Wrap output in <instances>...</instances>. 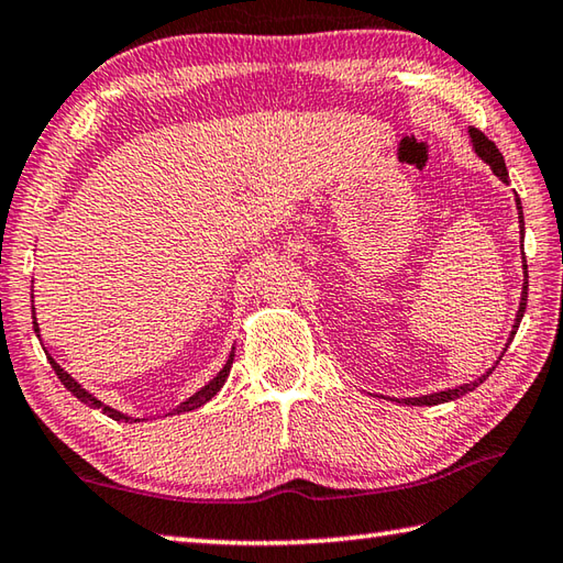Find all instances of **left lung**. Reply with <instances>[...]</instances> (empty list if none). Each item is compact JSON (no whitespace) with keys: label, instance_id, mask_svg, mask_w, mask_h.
Masks as SVG:
<instances>
[{"label":"left lung","instance_id":"obj_1","mask_svg":"<svg viewBox=\"0 0 563 563\" xmlns=\"http://www.w3.org/2000/svg\"><path fill=\"white\" fill-rule=\"evenodd\" d=\"M468 139H471V143H473V151H476V156L483 161V163H488L490 165V170L498 175V178L503 180V183H510V175H508V168H505V161H503V153L498 151V146H495V143L483 134V131H478V129H468ZM515 205H517V209H520V231L525 234V217H522V202H520V197H517V192H515ZM530 278V275H527V263H525V283H522V297H520V310H517V314H515V324H512V332H510V341L515 339V334H517V327H520V322H522V317H525V310H527V280ZM508 341V344H510ZM508 344H505V349H503V354L505 351H508ZM503 354H500V358H503ZM500 358L495 361V366H498L500 363ZM495 366L493 368H488L486 373H483L481 378H476V380H471V383H464V385H456V388H446V390H439V393H429V395H420V398H405L402 402L405 405H442V402H449V400H456V398H464L466 393H473L478 388V385L486 380L490 373L495 371Z\"/></svg>","mask_w":563,"mask_h":563}]
</instances>
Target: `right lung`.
Returning <instances> with one entry per match:
<instances>
[{
  "mask_svg": "<svg viewBox=\"0 0 563 563\" xmlns=\"http://www.w3.org/2000/svg\"><path fill=\"white\" fill-rule=\"evenodd\" d=\"M33 297V295H31ZM33 302V300H31ZM31 314H33V332H36V336H38V341H41V329H38V322H36V307H31ZM43 351H46V346H43ZM234 354H236V349L231 346V354H229V358H227V363L222 366V371L217 373V376L209 380L207 385H202L200 390H197L195 395H190V398L187 400H183L178 407H173L170 412H165V417L168 415H180V412H192V410H197V407H202V405H207L209 400L214 398V395L222 390V385H224V380H227V376H229V371H231V363H234ZM46 356H48V361H51V366H53V371H55V376L60 378V383L65 385V388H68L77 400L80 402H85L87 407H92V410H102L107 417H112V420H117V422H141V417H131V415H124V412H119V410H114V407H109V405H104L102 400L99 398H95V395L90 393V390H85L80 383H77L68 371H65L58 361H55L48 351H46ZM143 420H146V417H143Z\"/></svg>",
  "mask_w": 563,
  "mask_h": 563,
  "instance_id": "right-lung-1",
  "label": "right lung"
}]
</instances>
